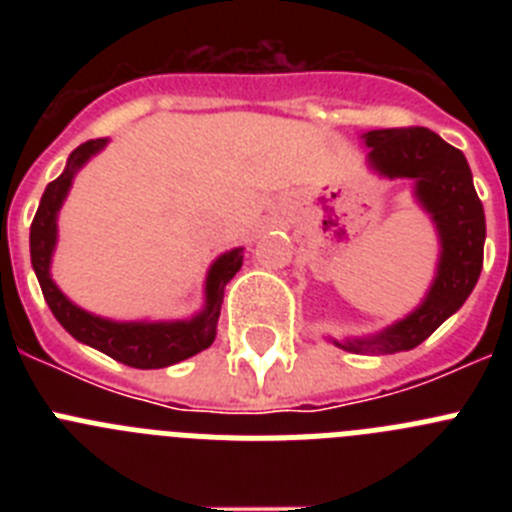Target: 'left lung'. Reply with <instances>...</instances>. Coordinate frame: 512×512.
Instances as JSON below:
<instances>
[{
	"instance_id": "left-lung-1",
	"label": "left lung",
	"mask_w": 512,
	"mask_h": 512,
	"mask_svg": "<svg viewBox=\"0 0 512 512\" xmlns=\"http://www.w3.org/2000/svg\"><path fill=\"white\" fill-rule=\"evenodd\" d=\"M361 140L369 148V169L387 179H413L415 200L431 215L441 243L431 289L410 315L379 330L377 336L336 341L351 354H397L420 346L472 295L485 256V210L474 192L464 153L433 130H369Z\"/></svg>"
}]
</instances>
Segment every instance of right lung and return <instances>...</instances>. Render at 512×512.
Listing matches in <instances>:
<instances>
[{"instance_id":"add662e5","label":"right lung","mask_w":512,"mask_h":512,"mask_svg":"<svg viewBox=\"0 0 512 512\" xmlns=\"http://www.w3.org/2000/svg\"><path fill=\"white\" fill-rule=\"evenodd\" d=\"M107 146V138L87 140L76 151H71L66 169L58 179H53L45 187L40 197L38 212L30 225V261H33L35 277H38L43 297L56 315L58 323L69 330L76 341L97 348L110 359L120 364L135 366V369H161V366L179 364L189 356L200 354L207 346H212L217 333V318H220V305H223L225 284L235 277V271L243 264V248L217 256L215 264L207 271L205 282V310L197 312L192 320H171V323H148V320H135V323H117V320L99 318L92 312L76 307L69 297L63 295L56 282L51 279V259L58 238V210H61L66 194L76 171L87 164L94 153Z\"/></svg>"}]
</instances>
